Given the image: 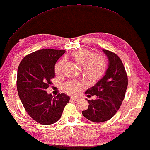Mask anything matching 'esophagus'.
Listing matches in <instances>:
<instances>
[{
	"label": "esophagus",
	"instance_id": "obj_1",
	"mask_svg": "<svg viewBox=\"0 0 150 150\" xmlns=\"http://www.w3.org/2000/svg\"><path fill=\"white\" fill-rule=\"evenodd\" d=\"M70 100L71 101H77L78 100V98H77V97H71V99H70Z\"/></svg>",
	"mask_w": 150,
	"mask_h": 150
}]
</instances>
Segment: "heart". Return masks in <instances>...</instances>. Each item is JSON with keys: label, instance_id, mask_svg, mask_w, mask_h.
Wrapping results in <instances>:
<instances>
[{"label": "heart", "instance_id": "heart-1", "mask_svg": "<svg viewBox=\"0 0 150 150\" xmlns=\"http://www.w3.org/2000/svg\"><path fill=\"white\" fill-rule=\"evenodd\" d=\"M71 57L78 65H83V71L88 79L96 81L105 74L107 61L101 54H93L89 50L78 49L71 54ZM64 64L63 59L58 61L54 66V73L61 74ZM85 87V83L79 81H69L63 85V89L69 95H76Z\"/></svg>", "mask_w": 150, "mask_h": 150}]
</instances>
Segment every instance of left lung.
<instances>
[{
  "instance_id": "8db88e82",
  "label": "left lung",
  "mask_w": 150,
  "mask_h": 150,
  "mask_svg": "<svg viewBox=\"0 0 150 150\" xmlns=\"http://www.w3.org/2000/svg\"><path fill=\"white\" fill-rule=\"evenodd\" d=\"M103 51L109 61L108 69L105 75L85 92L88 97L96 96L97 99L88 100V109L82 111L85 118L96 123L106 122L113 117L124 99L128 84L126 71L120 58L108 50Z\"/></svg>"
}]
</instances>
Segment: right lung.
<instances>
[{"mask_svg": "<svg viewBox=\"0 0 150 150\" xmlns=\"http://www.w3.org/2000/svg\"><path fill=\"white\" fill-rule=\"evenodd\" d=\"M65 50L43 49L25 56L17 71L16 87L25 110L35 122L51 125L61 118L69 97L59 93L56 97L46 89L54 77V66Z\"/></svg>", "mask_w": 150, "mask_h": 150, "instance_id": "obj_1", "label": "right lung"}]
</instances>
